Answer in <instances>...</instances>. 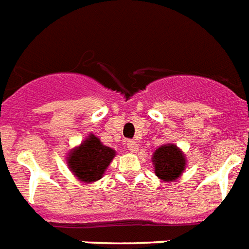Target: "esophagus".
I'll return each instance as SVG.
<instances>
[{
  "instance_id": "esophagus-1",
  "label": "esophagus",
  "mask_w": 249,
  "mask_h": 249,
  "mask_svg": "<svg viewBox=\"0 0 249 249\" xmlns=\"http://www.w3.org/2000/svg\"><path fill=\"white\" fill-rule=\"evenodd\" d=\"M127 148H128L130 152H136L137 149H139V144L135 140H128L127 141Z\"/></svg>"
}]
</instances>
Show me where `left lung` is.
Returning <instances> with one entry per match:
<instances>
[{"instance_id":"obj_1","label":"left lung","mask_w":249,"mask_h":249,"mask_svg":"<svg viewBox=\"0 0 249 249\" xmlns=\"http://www.w3.org/2000/svg\"><path fill=\"white\" fill-rule=\"evenodd\" d=\"M156 175L163 181H175L185 168V157L174 144L163 145L153 154Z\"/></svg>"}]
</instances>
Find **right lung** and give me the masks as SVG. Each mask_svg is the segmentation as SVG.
Returning <instances> with one entry per match:
<instances>
[{"label": "right lung", "instance_id": "obj_1", "mask_svg": "<svg viewBox=\"0 0 249 249\" xmlns=\"http://www.w3.org/2000/svg\"><path fill=\"white\" fill-rule=\"evenodd\" d=\"M114 156L113 149L104 146L96 136L90 135L79 148L69 154L68 166L79 180L92 182L101 178Z\"/></svg>", "mask_w": 249, "mask_h": 249}]
</instances>
